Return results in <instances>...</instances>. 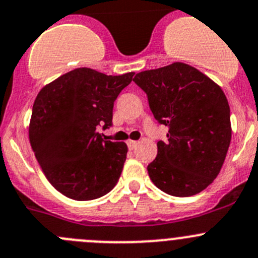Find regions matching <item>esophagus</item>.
Listing matches in <instances>:
<instances>
[{
    "mask_svg": "<svg viewBox=\"0 0 258 258\" xmlns=\"http://www.w3.org/2000/svg\"><path fill=\"white\" fill-rule=\"evenodd\" d=\"M127 145H128V149L130 150H134V149H136L137 145H139V142H137V141H132V140H130V141H127Z\"/></svg>",
    "mask_w": 258,
    "mask_h": 258,
    "instance_id": "esophagus-1",
    "label": "esophagus"
}]
</instances>
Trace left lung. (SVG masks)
Segmentation results:
<instances>
[{
  "label": "left lung",
  "instance_id": "1",
  "mask_svg": "<svg viewBox=\"0 0 258 258\" xmlns=\"http://www.w3.org/2000/svg\"><path fill=\"white\" fill-rule=\"evenodd\" d=\"M134 82L147 94L154 117L167 127L150 179L166 194L196 196L218 176L232 137L231 112L221 87L194 67L172 62Z\"/></svg>",
  "mask_w": 258,
  "mask_h": 258
}]
</instances>
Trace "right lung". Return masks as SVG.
Listing matches in <instances>:
<instances>
[{"mask_svg": "<svg viewBox=\"0 0 258 258\" xmlns=\"http://www.w3.org/2000/svg\"><path fill=\"white\" fill-rule=\"evenodd\" d=\"M134 72L107 76L77 68L42 87L32 106L29 139L50 184L74 201L111 191L121 176L128 149L97 131L112 124L113 103Z\"/></svg>", "mask_w": 258, "mask_h": 258, "instance_id": "right-lung-1", "label": "right lung"}]
</instances>
